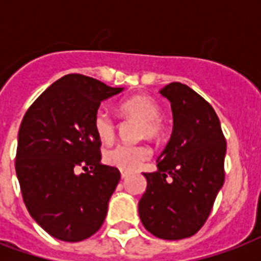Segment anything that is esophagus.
Segmentation results:
<instances>
[{
    "instance_id": "obj_1",
    "label": "esophagus",
    "mask_w": 261,
    "mask_h": 261,
    "mask_svg": "<svg viewBox=\"0 0 261 261\" xmlns=\"http://www.w3.org/2000/svg\"><path fill=\"white\" fill-rule=\"evenodd\" d=\"M120 176H122V178H126L127 176H128V172H127V171H120Z\"/></svg>"
}]
</instances>
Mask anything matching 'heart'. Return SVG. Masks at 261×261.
Masks as SVG:
<instances>
[{
  "instance_id": "heart-1",
  "label": "heart",
  "mask_w": 261,
  "mask_h": 261,
  "mask_svg": "<svg viewBox=\"0 0 261 261\" xmlns=\"http://www.w3.org/2000/svg\"><path fill=\"white\" fill-rule=\"evenodd\" d=\"M119 110L123 115L142 120L139 135L149 138H159L163 134V122H161V110L157 102L149 96L137 94L120 102ZM94 133L102 142H111L116 134V123L112 115L106 108H98L93 115ZM151 154L150 147L143 143H119L106 151L104 160L110 165L122 169V171H135L146 161Z\"/></svg>"
}]
</instances>
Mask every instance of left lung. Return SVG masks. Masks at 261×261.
Segmentation results:
<instances>
[{"label":"left lung","instance_id":"obj_1","mask_svg":"<svg viewBox=\"0 0 261 261\" xmlns=\"http://www.w3.org/2000/svg\"><path fill=\"white\" fill-rule=\"evenodd\" d=\"M171 101L172 137L139 200V217L163 240L194 236L206 223L225 180L226 139L214 108L184 84L160 90Z\"/></svg>","mask_w":261,"mask_h":261}]
</instances>
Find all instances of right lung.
I'll use <instances>...</instances> for the list:
<instances>
[{"label": "right lung", "instance_id": "1", "mask_svg": "<svg viewBox=\"0 0 261 261\" xmlns=\"http://www.w3.org/2000/svg\"><path fill=\"white\" fill-rule=\"evenodd\" d=\"M122 90L87 75H63L22 118L16 151L22 200L31 217L61 241H83L106 219L120 172L100 163L93 115L102 100Z\"/></svg>", "mask_w": 261, "mask_h": 261}]
</instances>
